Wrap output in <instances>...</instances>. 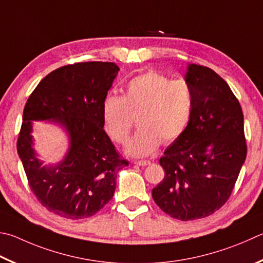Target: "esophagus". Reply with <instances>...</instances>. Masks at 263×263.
I'll list each match as a JSON object with an SVG mask.
<instances>
[{"label": "esophagus", "instance_id": "1", "mask_svg": "<svg viewBox=\"0 0 263 263\" xmlns=\"http://www.w3.org/2000/svg\"><path fill=\"white\" fill-rule=\"evenodd\" d=\"M135 163L136 164H138V165H142V166H145V165H148L151 163L149 161H146V160H141V161H135Z\"/></svg>", "mask_w": 263, "mask_h": 263}]
</instances>
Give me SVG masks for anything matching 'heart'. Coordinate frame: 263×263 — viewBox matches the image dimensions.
Listing matches in <instances>:
<instances>
[{"label": "heart", "mask_w": 263, "mask_h": 263, "mask_svg": "<svg viewBox=\"0 0 263 263\" xmlns=\"http://www.w3.org/2000/svg\"><path fill=\"white\" fill-rule=\"evenodd\" d=\"M193 104V90L187 82L147 71L128 80L124 95L108 94L104 98L102 118L109 137L124 145L138 116L139 130L128 142L126 152L132 156H147L161 141H174L183 135Z\"/></svg>", "instance_id": "heart-1"}]
</instances>
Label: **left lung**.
I'll use <instances>...</instances> for the list:
<instances>
[{
	"label": "left lung",
	"instance_id": "obj_1",
	"mask_svg": "<svg viewBox=\"0 0 263 263\" xmlns=\"http://www.w3.org/2000/svg\"><path fill=\"white\" fill-rule=\"evenodd\" d=\"M193 111L185 132L164 151V178L153 189L155 203L180 221L203 218L228 201L244 164V115L226 80L207 66L190 64Z\"/></svg>",
	"mask_w": 263,
	"mask_h": 263
}]
</instances>
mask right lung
Masks as SVG:
<instances>
[{
  "instance_id": "add662e5",
  "label": "right lung",
  "mask_w": 263,
  "mask_h": 263,
  "mask_svg": "<svg viewBox=\"0 0 263 263\" xmlns=\"http://www.w3.org/2000/svg\"><path fill=\"white\" fill-rule=\"evenodd\" d=\"M119 68L111 62L62 66L41 80L28 98L17 152L28 185L42 206L61 217H90L114 197L118 171L128 165L103 130L102 103ZM32 120H52L69 135L63 161L44 166L31 148Z\"/></svg>"
}]
</instances>
